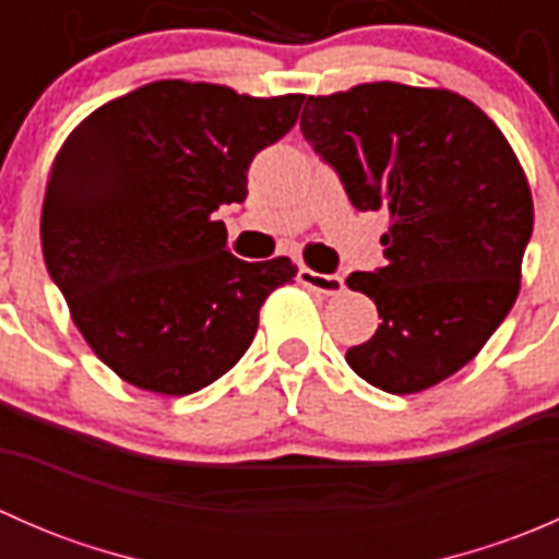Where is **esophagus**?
Returning a JSON list of instances; mask_svg holds the SVG:
<instances>
[{
	"label": "esophagus",
	"mask_w": 559,
	"mask_h": 559,
	"mask_svg": "<svg viewBox=\"0 0 559 559\" xmlns=\"http://www.w3.org/2000/svg\"><path fill=\"white\" fill-rule=\"evenodd\" d=\"M297 278H300L302 286H308V289H313V292H321V295H326V297H337L343 292L341 275H326V273H316V270L302 267Z\"/></svg>",
	"instance_id": "obj_1"
}]
</instances>
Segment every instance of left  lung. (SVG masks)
Returning a JSON list of instances; mask_svg holds the SVG:
<instances>
[{
    "label": "left lung",
    "mask_w": 559,
    "mask_h": 559,
    "mask_svg": "<svg viewBox=\"0 0 559 559\" xmlns=\"http://www.w3.org/2000/svg\"><path fill=\"white\" fill-rule=\"evenodd\" d=\"M300 127L357 211H389L386 267L346 278L381 324L346 362L389 394L441 384L520 295L533 194L514 148L462 94L392 81L308 97Z\"/></svg>",
    "instance_id": "left-lung-1"
}]
</instances>
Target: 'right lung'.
<instances>
[{"label":"right lung","mask_w":559,"mask_h":559,"mask_svg":"<svg viewBox=\"0 0 559 559\" xmlns=\"http://www.w3.org/2000/svg\"><path fill=\"white\" fill-rule=\"evenodd\" d=\"M302 103L306 94L154 81L97 107L64 140L45 183L43 257L118 379L180 397L251 346L259 308L297 264L238 259L213 213L246 200L248 165L295 127Z\"/></svg>","instance_id":"1"}]
</instances>
